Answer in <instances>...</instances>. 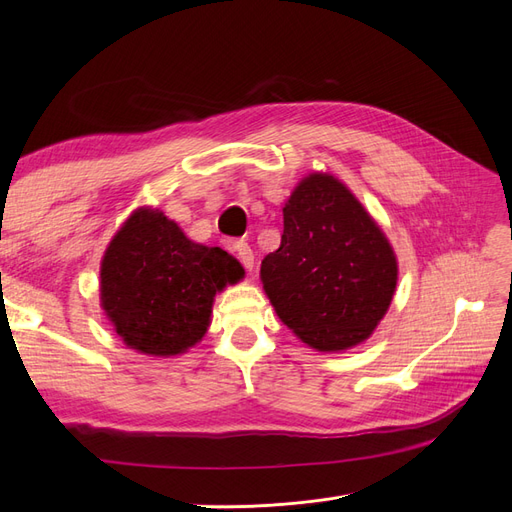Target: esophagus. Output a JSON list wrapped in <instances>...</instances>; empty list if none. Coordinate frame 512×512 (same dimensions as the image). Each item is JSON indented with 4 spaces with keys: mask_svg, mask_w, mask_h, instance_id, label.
Wrapping results in <instances>:
<instances>
[{
    "mask_svg": "<svg viewBox=\"0 0 512 512\" xmlns=\"http://www.w3.org/2000/svg\"><path fill=\"white\" fill-rule=\"evenodd\" d=\"M232 250L237 252V256H239V260H241V265H243L247 271H252V267H254V252H252V247L247 245L245 241H237V243H232Z\"/></svg>",
    "mask_w": 512,
    "mask_h": 512,
    "instance_id": "1",
    "label": "esophagus"
}]
</instances>
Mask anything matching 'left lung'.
Here are the masks:
<instances>
[{"instance_id":"left-lung-1","label":"left lung","mask_w":512,"mask_h":512,"mask_svg":"<svg viewBox=\"0 0 512 512\" xmlns=\"http://www.w3.org/2000/svg\"><path fill=\"white\" fill-rule=\"evenodd\" d=\"M397 256L344 181L309 173L284 205V235L260 265L275 314L303 344L342 352L363 344L389 312Z\"/></svg>"}]
</instances>
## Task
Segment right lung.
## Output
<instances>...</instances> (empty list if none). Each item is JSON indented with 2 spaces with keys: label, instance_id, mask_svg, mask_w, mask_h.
Listing matches in <instances>:
<instances>
[{
  "label": "right lung",
  "instance_id": "right-lung-1",
  "mask_svg": "<svg viewBox=\"0 0 512 512\" xmlns=\"http://www.w3.org/2000/svg\"><path fill=\"white\" fill-rule=\"evenodd\" d=\"M220 247L185 237L160 209L138 207L100 262V307L128 348L177 356L205 337L215 294L243 280Z\"/></svg>",
  "mask_w": 512,
  "mask_h": 512
}]
</instances>
